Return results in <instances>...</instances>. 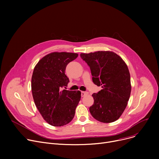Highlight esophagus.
Masks as SVG:
<instances>
[{
	"label": "esophagus",
	"instance_id": "1",
	"mask_svg": "<svg viewBox=\"0 0 159 159\" xmlns=\"http://www.w3.org/2000/svg\"><path fill=\"white\" fill-rule=\"evenodd\" d=\"M88 95V92L87 91H81V96L82 97H85Z\"/></svg>",
	"mask_w": 159,
	"mask_h": 159
}]
</instances>
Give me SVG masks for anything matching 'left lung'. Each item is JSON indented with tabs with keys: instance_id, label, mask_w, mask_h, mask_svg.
I'll use <instances>...</instances> for the list:
<instances>
[{
	"instance_id": "left-lung-1",
	"label": "left lung",
	"mask_w": 159,
	"mask_h": 159,
	"mask_svg": "<svg viewBox=\"0 0 159 159\" xmlns=\"http://www.w3.org/2000/svg\"><path fill=\"white\" fill-rule=\"evenodd\" d=\"M80 57L89 66L94 84L102 88L92 95L91 115L104 123L118 120L126 109L131 90L126 64L117 54L109 51L81 53Z\"/></svg>"
}]
</instances>
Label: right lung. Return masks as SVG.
<instances>
[{"instance_id": "obj_1", "label": "right lung", "mask_w": 159, "mask_h": 159, "mask_svg": "<svg viewBox=\"0 0 159 159\" xmlns=\"http://www.w3.org/2000/svg\"><path fill=\"white\" fill-rule=\"evenodd\" d=\"M77 57L75 53H51L42 58L33 70V98L43 119L52 126H64L74 117L81 92L63 88L69 82L65 74L66 66Z\"/></svg>"}]
</instances>
